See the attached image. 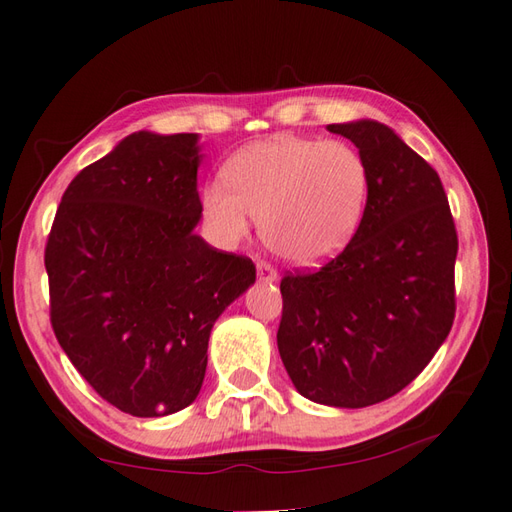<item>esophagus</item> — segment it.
Segmentation results:
<instances>
[{"instance_id":"esophagus-1","label":"esophagus","mask_w":512,"mask_h":512,"mask_svg":"<svg viewBox=\"0 0 512 512\" xmlns=\"http://www.w3.org/2000/svg\"><path fill=\"white\" fill-rule=\"evenodd\" d=\"M277 270L270 266V264H266V262H259L257 264V279L259 281H270V284H273V281H277Z\"/></svg>"}]
</instances>
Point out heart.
Listing matches in <instances>:
<instances>
[{
  "label": "heart",
  "mask_w": 512,
  "mask_h": 512,
  "mask_svg": "<svg viewBox=\"0 0 512 512\" xmlns=\"http://www.w3.org/2000/svg\"><path fill=\"white\" fill-rule=\"evenodd\" d=\"M225 182L202 193L213 235L233 246L262 222L268 248L286 262L314 268L352 244L369 202V167L358 149L336 140L277 136L239 149Z\"/></svg>",
  "instance_id": "obj_1"
}]
</instances>
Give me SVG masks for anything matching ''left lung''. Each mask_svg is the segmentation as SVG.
<instances>
[{"mask_svg":"<svg viewBox=\"0 0 512 512\" xmlns=\"http://www.w3.org/2000/svg\"><path fill=\"white\" fill-rule=\"evenodd\" d=\"M328 132L367 160V211L339 257L281 279L277 347L303 398L361 409L405 389L449 336L458 235L440 176L394 129L361 118Z\"/></svg>","mask_w":512,"mask_h":512,"instance_id":"obj_1","label":"left lung"}]
</instances>
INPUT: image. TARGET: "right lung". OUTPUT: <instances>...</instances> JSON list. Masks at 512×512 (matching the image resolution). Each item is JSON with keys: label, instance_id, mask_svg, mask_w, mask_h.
I'll use <instances>...</instances> for the list:
<instances>
[{"label": "right lung", "instance_id": "add662e5", "mask_svg": "<svg viewBox=\"0 0 512 512\" xmlns=\"http://www.w3.org/2000/svg\"><path fill=\"white\" fill-rule=\"evenodd\" d=\"M200 162V134H129L70 182L48 237L57 341L136 418L198 398L213 325L255 284L250 259L195 233Z\"/></svg>", "mask_w": 512, "mask_h": 512}]
</instances>
